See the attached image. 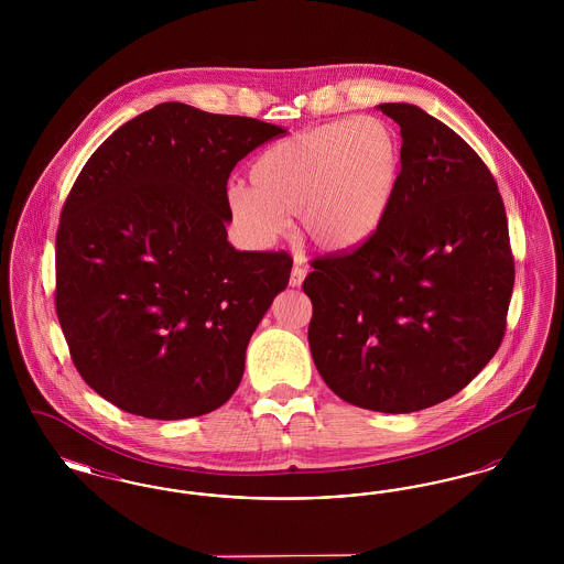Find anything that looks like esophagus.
<instances>
[{
    "mask_svg": "<svg viewBox=\"0 0 564 564\" xmlns=\"http://www.w3.org/2000/svg\"><path fill=\"white\" fill-rule=\"evenodd\" d=\"M304 276H306V269L295 262L294 269H292V276H290V288H300Z\"/></svg>",
    "mask_w": 564,
    "mask_h": 564,
    "instance_id": "esophagus-1",
    "label": "esophagus"
}]
</instances>
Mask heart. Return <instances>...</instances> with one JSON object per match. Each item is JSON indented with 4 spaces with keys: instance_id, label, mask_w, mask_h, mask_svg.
Returning a JSON list of instances; mask_svg holds the SVG:
<instances>
[{
    "instance_id": "1",
    "label": "heart",
    "mask_w": 564,
    "mask_h": 564,
    "mask_svg": "<svg viewBox=\"0 0 564 564\" xmlns=\"http://www.w3.org/2000/svg\"><path fill=\"white\" fill-rule=\"evenodd\" d=\"M402 173V141L375 116L340 118L267 148L249 184L228 188V209L242 239L269 247L290 228L327 253L372 241L391 212Z\"/></svg>"
}]
</instances>
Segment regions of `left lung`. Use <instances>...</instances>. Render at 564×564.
Here are the masks:
<instances>
[{
    "mask_svg": "<svg viewBox=\"0 0 564 564\" xmlns=\"http://www.w3.org/2000/svg\"><path fill=\"white\" fill-rule=\"evenodd\" d=\"M400 124L402 173L380 232L313 262L308 345L345 402L389 414L467 387L499 349L513 290L508 217L482 159L425 109L380 104Z\"/></svg>",
    "mask_w": 564,
    "mask_h": 564,
    "instance_id": "obj_1",
    "label": "left lung"
}]
</instances>
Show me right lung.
Instances as JSON below:
<instances>
[{
	"label": "right lung",
	"mask_w": 564,
	"mask_h": 564,
	"mask_svg": "<svg viewBox=\"0 0 564 564\" xmlns=\"http://www.w3.org/2000/svg\"><path fill=\"white\" fill-rule=\"evenodd\" d=\"M285 131L171 101L122 124L84 164L56 235V315L104 400L180 421L232 398L292 258L228 242L226 184Z\"/></svg>",
	"instance_id": "1"
}]
</instances>
